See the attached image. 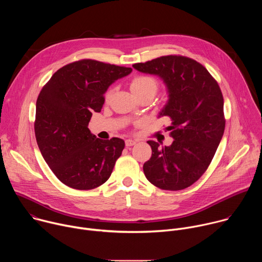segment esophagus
I'll return each instance as SVG.
<instances>
[{"label": "esophagus", "mask_w": 262, "mask_h": 262, "mask_svg": "<svg viewBox=\"0 0 262 262\" xmlns=\"http://www.w3.org/2000/svg\"><path fill=\"white\" fill-rule=\"evenodd\" d=\"M136 144V141L135 140H130V139H127L125 140V146L129 147V146H134Z\"/></svg>", "instance_id": "esophagus-1"}]
</instances>
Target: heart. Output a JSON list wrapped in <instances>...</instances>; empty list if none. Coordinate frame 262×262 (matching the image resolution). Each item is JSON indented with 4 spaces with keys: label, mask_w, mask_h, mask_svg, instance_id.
Listing matches in <instances>:
<instances>
[{
    "label": "heart",
    "mask_w": 262,
    "mask_h": 262,
    "mask_svg": "<svg viewBox=\"0 0 262 262\" xmlns=\"http://www.w3.org/2000/svg\"><path fill=\"white\" fill-rule=\"evenodd\" d=\"M130 90L136 96H139L141 94H147V93L152 94L155 96L159 90V83L155 78L150 76L140 74V76H136L132 80ZM111 93H112V90H108L106 92L105 94L106 99L110 98Z\"/></svg>",
    "instance_id": "heart-1"
}]
</instances>
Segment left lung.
Here are the masks:
<instances>
[{
  "instance_id": "left-lung-1",
  "label": "left lung",
  "mask_w": 262,
  "mask_h": 262,
  "mask_svg": "<svg viewBox=\"0 0 262 262\" xmlns=\"http://www.w3.org/2000/svg\"><path fill=\"white\" fill-rule=\"evenodd\" d=\"M163 79L169 100L160 116L171 119L170 146L148 141L152 155L144 166L148 181L166 191L189 188L207 170L225 129L224 98L217 82L194 59L169 55L133 65Z\"/></svg>"
}]
</instances>
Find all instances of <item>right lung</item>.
<instances>
[{
  "mask_svg": "<svg viewBox=\"0 0 262 262\" xmlns=\"http://www.w3.org/2000/svg\"><path fill=\"white\" fill-rule=\"evenodd\" d=\"M132 70L83 59L61 67L41 89L36 101V141L53 173L69 188L92 190L110 178L124 141L100 140L88 124L93 112H100L108 86Z\"/></svg>",
  "mask_w": 262,
  "mask_h": 262,
  "instance_id": "1",
  "label": "right lung"
}]
</instances>
